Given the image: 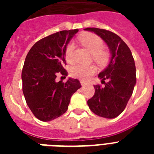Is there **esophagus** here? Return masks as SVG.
I'll use <instances>...</instances> for the list:
<instances>
[{"instance_id": "34e87169", "label": "esophagus", "mask_w": 154, "mask_h": 154, "mask_svg": "<svg viewBox=\"0 0 154 154\" xmlns=\"http://www.w3.org/2000/svg\"><path fill=\"white\" fill-rule=\"evenodd\" d=\"M80 83H81L82 86H85V85H86V82H85L84 81H81V82H80Z\"/></svg>"}]
</instances>
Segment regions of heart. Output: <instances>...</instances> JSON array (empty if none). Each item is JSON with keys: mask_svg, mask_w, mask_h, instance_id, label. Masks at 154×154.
Segmentation results:
<instances>
[{"mask_svg": "<svg viewBox=\"0 0 154 154\" xmlns=\"http://www.w3.org/2000/svg\"><path fill=\"white\" fill-rule=\"evenodd\" d=\"M80 41L93 54V59L99 65L106 63L107 61L106 53L103 51L104 42L101 38L95 34H85L80 37ZM74 42H70L65 49V58L70 61L72 58L74 51ZM96 72L94 65H84L76 64L72 66L70 73L72 76L82 80H86Z\"/></svg>", "mask_w": 154, "mask_h": 154, "instance_id": "heart-1", "label": "heart"}]
</instances>
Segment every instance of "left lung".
<instances>
[{
	"label": "left lung",
	"mask_w": 154,
	"mask_h": 154,
	"mask_svg": "<svg viewBox=\"0 0 154 154\" xmlns=\"http://www.w3.org/2000/svg\"><path fill=\"white\" fill-rule=\"evenodd\" d=\"M84 30L100 37L111 55L108 65L98 75L104 86L94 85L95 94L87 103L96 115L113 119L123 112L133 94L137 82L134 59L127 45L113 32L96 28Z\"/></svg>",
	"instance_id": "left-lung-1"
}]
</instances>
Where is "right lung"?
<instances>
[{
    "instance_id": "right-lung-1",
    "label": "right lung",
    "mask_w": 154,
    "mask_h": 154,
    "mask_svg": "<svg viewBox=\"0 0 154 154\" xmlns=\"http://www.w3.org/2000/svg\"><path fill=\"white\" fill-rule=\"evenodd\" d=\"M78 31L48 35L37 42L27 55L21 73L23 93L32 113L40 120L48 122L63 115L72 96L81 88L76 79L55 81L58 73L67 75L65 49Z\"/></svg>"
}]
</instances>
